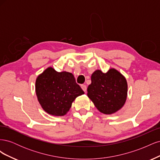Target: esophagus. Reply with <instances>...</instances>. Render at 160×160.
I'll use <instances>...</instances> for the list:
<instances>
[{
    "mask_svg": "<svg viewBox=\"0 0 160 160\" xmlns=\"http://www.w3.org/2000/svg\"><path fill=\"white\" fill-rule=\"evenodd\" d=\"M81 87L82 89H83L85 92H86V91H87V87H86V85H81Z\"/></svg>",
    "mask_w": 160,
    "mask_h": 160,
    "instance_id": "esophagus-1",
    "label": "esophagus"
}]
</instances>
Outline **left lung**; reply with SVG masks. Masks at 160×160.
Segmentation results:
<instances>
[{
  "label": "left lung",
  "instance_id": "obj_1",
  "mask_svg": "<svg viewBox=\"0 0 160 160\" xmlns=\"http://www.w3.org/2000/svg\"><path fill=\"white\" fill-rule=\"evenodd\" d=\"M127 94L126 79L115 69H110L105 73L97 70L91 75L88 96L100 112L115 113L125 104Z\"/></svg>",
  "mask_w": 160,
  "mask_h": 160
}]
</instances>
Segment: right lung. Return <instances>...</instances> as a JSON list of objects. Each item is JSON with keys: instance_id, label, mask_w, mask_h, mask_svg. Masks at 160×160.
I'll return each mask as SVG.
<instances>
[{"instance_id": "right-lung-1", "label": "right lung", "mask_w": 160, "mask_h": 160, "mask_svg": "<svg viewBox=\"0 0 160 160\" xmlns=\"http://www.w3.org/2000/svg\"><path fill=\"white\" fill-rule=\"evenodd\" d=\"M35 90L42 108L55 116L65 115L75 98L84 94L73 75L66 71L57 72L52 67L38 76Z\"/></svg>"}]
</instances>
